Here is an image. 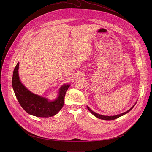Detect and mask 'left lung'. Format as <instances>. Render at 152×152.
<instances>
[{
	"instance_id": "8db88e82",
	"label": "left lung",
	"mask_w": 152,
	"mask_h": 152,
	"mask_svg": "<svg viewBox=\"0 0 152 152\" xmlns=\"http://www.w3.org/2000/svg\"><path fill=\"white\" fill-rule=\"evenodd\" d=\"M134 107V105H133V106L130 109H129L128 110H127V111H126V112H124V113H121V114H119V115H115V116H104V115H99V114H98V113H96V112L92 111L88 107H87V108L88 109V110L92 113V114H93V115H94L95 116H96V118H99V119H103V120H108V121H109V120H114V119H117V118H119V117H121V116L124 115L125 114H126V113H127L128 112H129L130 110L133 108Z\"/></svg>"
}]
</instances>
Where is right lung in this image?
Returning <instances> with one entry per match:
<instances>
[{"label":"right lung","mask_w":152,"mask_h":152,"mask_svg":"<svg viewBox=\"0 0 152 152\" xmlns=\"http://www.w3.org/2000/svg\"><path fill=\"white\" fill-rule=\"evenodd\" d=\"M18 63L13 74L12 86L19 103L28 113L42 118H48L56 115L63 108L65 93L69 85H64L60 89L58 98L53 101L34 94L24 87L19 77Z\"/></svg>","instance_id":"right-lung-1"}]
</instances>
